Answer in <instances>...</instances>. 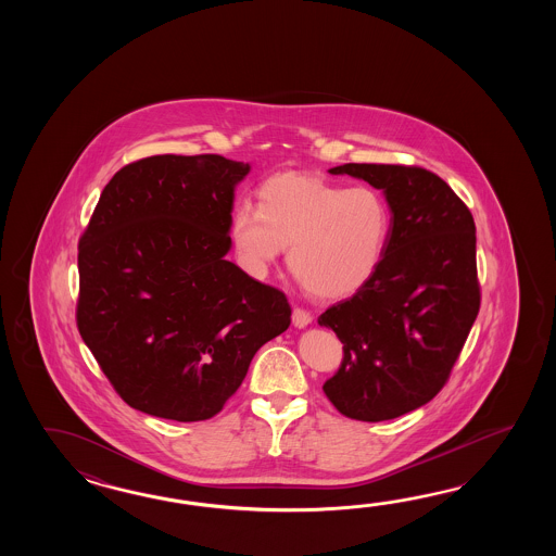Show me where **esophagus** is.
I'll use <instances>...</instances> for the list:
<instances>
[{"instance_id":"1","label":"esophagus","mask_w":556,"mask_h":556,"mask_svg":"<svg viewBox=\"0 0 556 556\" xmlns=\"http://www.w3.org/2000/svg\"><path fill=\"white\" fill-rule=\"evenodd\" d=\"M292 321H294L295 328H306L307 324L312 321V314H309L307 309H304V307H294Z\"/></svg>"}]
</instances>
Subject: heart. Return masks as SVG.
<instances>
[{
  "instance_id": "obj_1",
  "label": "heart",
  "mask_w": 556,
  "mask_h": 556,
  "mask_svg": "<svg viewBox=\"0 0 556 556\" xmlns=\"http://www.w3.org/2000/svg\"><path fill=\"white\" fill-rule=\"evenodd\" d=\"M390 230V206L378 190L345 189L304 173L268 178L258 189V211L238 204L230 220L247 268L264 273L288 247L292 276L324 300L355 294L376 276Z\"/></svg>"
}]
</instances>
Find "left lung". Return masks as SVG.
Returning a JSON list of instances; mask_svg holds the SVG:
<instances>
[{
	"mask_svg": "<svg viewBox=\"0 0 556 556\" xmlns=\"http://www.w3.org/2000/svg\"><path fill=\"white\" fill-rule=\"evenodd\" d=\"M330 173L383 190L391 230L376 276L318 318L343 343L324 393L350 419H395L443 390L479 314L475 220L421 166L348 163Z\"/></svg>",
	"mask_w": 556,
	"mask_h": 556,
	"instance_id": "obj_1",
	"label": "left lung"
}]
</instances>
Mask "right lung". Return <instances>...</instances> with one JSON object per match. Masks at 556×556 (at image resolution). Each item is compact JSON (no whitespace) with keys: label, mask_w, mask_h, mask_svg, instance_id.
<instances>
[{"label":"right lung","mask_w":556,"mask_h":556,"mask_svg":"<svg viewBox=\"0 0 556 556\" xmlns=\"http://www.w3.org/2000/svg\"><path fill=\"white\" fill-rule=\"evenodd\" d=\"M249 170L220 154L135 161L109 180L79 240L77 328L142 414L211 419L290 326L283 292L226 261Z\"/></svg>","instance_id":"right-lung-1"}]
</instances>
